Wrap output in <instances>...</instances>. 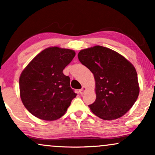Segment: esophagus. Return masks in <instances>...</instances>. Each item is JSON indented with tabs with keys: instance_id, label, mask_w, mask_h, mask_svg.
<instances>
[{
	"instance_id": "1",
	"label": "esophagus",
	"mask_w": 155,
	"mask_h": 155,
	"mask_svg": "<svg viewBox=\"0 0 155 155\" xmlns=\"http://www.w3.org/2000/svg\"><path fill=\"white\" fill-rule=\"evenodd\" d=\"M86 90H87V88H86V87H84V86H83L82 87V88L81 89V90H79V92H80V94H81V95H83L84 93V92L86 91Z\"/></svg>"
}]
</instances>
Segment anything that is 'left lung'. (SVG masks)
Segmentation results:
<instances>
[{
  "instance_id": "left-lung-1",
  "label": "left lung",
  "mask_w": 155,
  "mask_h": 155,
  "mask_svg": "<svg viewBox=\"0 0 155 155\" xmlns=\"http://www.w3.org/2000/svg\"><path fill=\"white\" fill-rule=\"evenodd\" d=\"M78 58L95 80L96 100L89 105L92 113L104 120L125 114L139 95L138 76L133 64L117 51L101 46L82 49Z\"/></svg>"
}]
</instances>
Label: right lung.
Segmentation results:
<instances>
[{
    "instance_id": "1",
    "label": "right lung",
    "mask_w": 155,
    "mask_h": 155,
    "mask_svg": "<svg viewBox=\"0 0 155 155\" xmlns=\"http://www.w3.org/2000/svg\"><path fill=\"white\" fill-rule=\"evenodd\" d=\"M71 49L49 47L41 51L22 71L19 92L23 105L41 120L53 121L63 116L77 94L63 71L75 57Z\"/></svg>"
}]
</instances>
